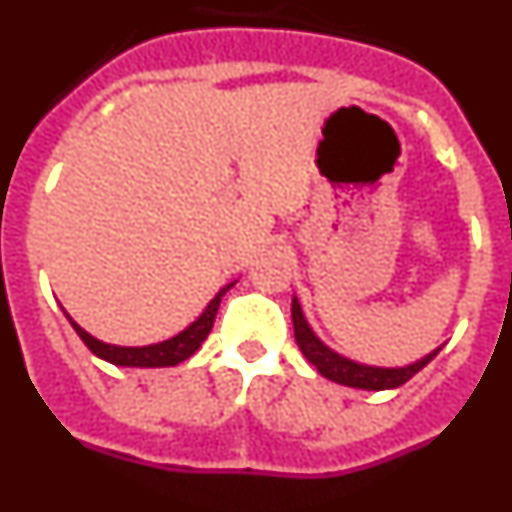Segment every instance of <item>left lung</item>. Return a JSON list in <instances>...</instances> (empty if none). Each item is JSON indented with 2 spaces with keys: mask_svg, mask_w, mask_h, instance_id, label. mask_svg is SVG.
I'll use <instances>...</instances> for the list:
<instances>
[{
  "mask_svg": "<svg viewBox=\"0 0 512 512\" xmlns=\"http://www.w3.org/2000/svg\"><path fill=\"white\" fill-rule=\"evenodd\" d=\"M292 323H295V341L300 346V351L305 354V359L310 361L325 379L338 384H346V387H356V390H395L400 384H405L408 379H413L415 374L423 369L425 364H431L436 359V351H431L423 359L413 361L408 366H372V364H361V361L348 359V356L338 354L330 346H325L315 330L307 323L305 312H302L300 300L292 297Z\"/></svg>",
  "mask_w": 512,
  "mask_h": 512,
  "instance_id": "obj_1",
  "label": "left lung"
}]
</instances>
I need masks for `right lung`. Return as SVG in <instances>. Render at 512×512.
Listing matches in <instances>:
<instances>
[{
    "label": "right lung",
    "instance_id": "obj_1",
    "mask_svg": "<svg viewBox=\"0 0 512 512\" xmlns=\"http://www.w3.org/2000/svg\"><path fill=\"white\" fill-rule=\"evenodd\" d=\"M230 287H233V284H225V287L220 289L210 302H207V307L202 310L200 318L194 320L192 325H187L182 333H176V336L169 338V341L151 343V346H115V343H104L81 328V325L71 318L69 312L66 310L63 312H66V318L71 320V325H74V330L79 333L81 341L87 343L89 351H92L94 356H99V359L110 361V364L115 366H140V369H153V366H176V364H182L184 359H189V356L202 346V341L210 336L212 323H215V315H217V307H220V300H223V295Z\"/></svg>",
    "mask_w": 512,
    "mask_h": 512
}]
</instances>
